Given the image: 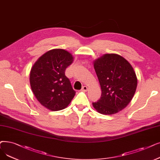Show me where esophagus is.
Segmentation results:
<instances>
[{
    "instance_id": "esophagus-1",
    "label": "esophagus",
    "mask_w": 160,
    "mask_h": 160,
    "mask_svg": "<svg viewBox=\"0 0 160 160\" xmlns=\"http://www.w3.org/2000/svg\"><path fill=\"white\" fill-rule=\"evenodd\" d=\"M81 91H82V92H87V91H88V87H87V86H83V87H82V89H81Z\"/></svg>"
}]
</instances>
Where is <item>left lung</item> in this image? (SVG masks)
I'll return each instance as SVG.
<instances>
[{
    "mask_svg": "<svg viewBox=\"0 0 160 160\" xmlns=\"http://www.w3.org/2000/svg\"><path fill=\"white\" fill-rule=\"evenodd\" d=\"M93 67L102 93L93 107L102 114L118 113L128 105L136 92L137 78L133 67L121 55L107 53L93 61Z\"/></svg>",
    "mask_w": 160,
    "mask_h": 160,
    "instance_id": "left-lung-1",
    "label": "left lung"
}]
</instances>
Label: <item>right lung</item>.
<instances>
[{
  "mask_svg": "<svg viewBox=\"0 0 160 160\" xmlns=\"http://www.w3.org/2000/svg\"><path fill=\"white\" fill-rule=\"evenodd\" d=\"M74 61L72 55L63 49L48 51L37 59L30 72L33 94L42 105L52 111L68 107L76 92L65 74Z\"/></svg>",
  "mask_w": 160,
  "mask_h": 160,
  "instance_id": "right-lung-1",
  "label": "right lung"
}]
</instances>
